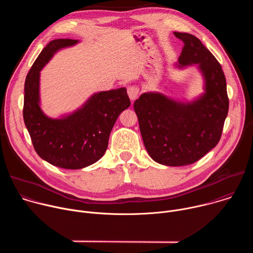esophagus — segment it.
<instances>
[{
    "mask_svg": "<svg viewBox=\"0 0 253 253\" xmlns=\"http://www.w3.org/2000/svg\"><path fill=\"white\" fill-rule=\"evenodd\" d=\"M127 93H128V96L130 98L131 101H135L137 98H138V95H139V88L137 86H129L127 88Z\"/></svg>",
    "mask_w": 253,
    "mask_h": 253,
    "instance_id": "obj_1",
    "label": "esophagus"
}]
</instances>
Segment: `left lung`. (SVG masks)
Masks as SVG:
<instances>
[{"instance_id": "left-lung-1", "label": "left lung", "mask_w": 253, "mask_h": 253, "mask_svg": "<svg viewBox=\"0 0 253 253\" xmlns=\"http://www.w3.org/2000/svg\"><path fill=\"white\" fill-rule=\"evenodd\" d=\"M184 43L177 66L197 64L205 93L190 103L161 93L142 94L134 102L144 145L151 158L167 166H184L202 158L220 140L229 100L221 65L195 36L174 32Z\"/></svg>"}]
</instances>
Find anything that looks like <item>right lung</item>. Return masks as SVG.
Returning <instances> with one entry per match:
<instances>
[{
  "label": "right lung",
  "mask_w": 253,
  "mask_h": 253,
  "mask_svg": "<svg viewBox=\"0 0 253 253\" xmlns=\"http://www.w3.org/2000/svg\"><path fill=\"white\" fill-rule=\"evenodd\" d=\"M78 40L51 41L34 62L25 81L23 116L37 154L64 169H81L97 162L106 152L111 130L130 106L125 88L94 94L79 110L61 119L46 116L40 108V71L60 49Z\"/></svg>",
  "instance_id": "add662e5"
}]
</instances>
